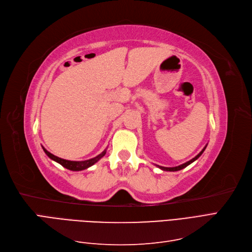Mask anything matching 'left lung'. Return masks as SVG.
Instances as JSON below:
<instances>
[{"instance_id": "obj_1", "label": "left lung", "mask_w": 252, "mask_h": 252, "mask_svg": "<svg viewBox=\"0 0 252 252\" xmlns=\"http://www.w3.org/2000/svg\"><path fill=\"white\" fill-rule=\"evenodd\" d=\"M206 147H207V145L203 147V150L196 156L195 158H193L192 160H190V161H188V162H186V163H184V164H182V165H180V166H176V167H163V166H159V165H157L158 167H159L160 169H162V170H164V171H179V170H181V169H183V168H185V167H187L188 165H190L191 163H193L195 160H197L198 158L202 155V153L204 152V150H206Z\"/></svg>"}]
</instances>
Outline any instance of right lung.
Returning <instances> with one entry per match:
<instances>
[{
    "label": "right lung",
    "instance_id": "right-lung-1",
    "mask_svg": "<svg viewBox=\"0 0 252 252\" xmlns=\"http://www.w3.org/2000/svg\"><path fill=\"white\" fill-rule=\"evenodd\" d=\"M42 148H43L44 153L46 154V156H48L50 159H52L55 162L59 163L60 165L65 167V168H67V169L72 170V171H81V170H84V169H87L88 167L92 166L93 164H95L99 159H101V158L106 155V150H105L104 152L99 154L98 156H96L95 158H92V159H89V160H86V161H68V160L61 159V158H59V157L54 156L53 154H51L50 152L46 151L44 147H42Z\"/></svg>",
    "mask_w": 252,
    "mask_h": 252
}]
</instances>
